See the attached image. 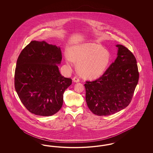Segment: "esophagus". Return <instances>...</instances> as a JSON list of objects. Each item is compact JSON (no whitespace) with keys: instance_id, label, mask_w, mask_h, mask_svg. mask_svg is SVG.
I'll list each match as a JSON object with an SVG mask.
<instances>
[{"instance_id":"esophagus-1","label":"esophagus","mask_w":153,"mask_h":153,"mask_svg":"<svg viewBox=\"0 0 153 153\" xmlns=\"http://www.w3.org/2000/svg\"><path fill=\"white\" fill-rule=\"evenodd\" d=\"M73 81L75 82H78L80 81V79L77 76H75L73 78Z\"/></svg>"}]
</instances>
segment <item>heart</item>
<instances>
[{"label":"heart","instance_id":"obj_1","mask_svg":"<svg viewBox=\"0 0 153 153\" xmlns=\"http://www.w3.org/2000/svg\"><path fill=\"white\" fill-rule=\"evenodd\" d=\"M67 62L71 60L77 62L79 73L88 79L102 76L109 65L111 56L109 51L100 45L93 42L76 45L70 51V56L66 57Z\"/></svg>","mask_w":153,"mask_h":153}]
</instances>
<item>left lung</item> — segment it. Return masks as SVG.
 I'll use <instances>...</instances> for the list:
<instances>
[{
  "label": "left lung",
  "instance_id": "obj_1",
  "mask_svg": "<svg viewBox=\"0 0 153 153\" xmlns=\"http://www.w3.org/2000/svg\"><path fill=\"white\" fill-rule=\"evenodd\" d=\"M117 57L98 79L84 84L85 100L96 115L107 116L127 107L139 80L137 60L126 47L117 45Z\"/></svg>",
  "mask_w": 153,
  "mask_h": 153
}]
</instances>
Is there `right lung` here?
Here are the masks:
<instances>
[{"mask_svg":"<svg viewBox=\"0 0 153 153\" xmlns=\"http://www.w3.org/2000/svg\"><path fill=\"white\" fill-rule=\"evenodd\" d=\"M59 47L45 41H32L20 53L15 71L14 85L21 101L31 113L51 116L63 104L64 91L72 79L59 72Z\"/></svg>","mask_w":153,"mask_h":153,"instance_id":"1","label":"right lung"}]
</instances>
